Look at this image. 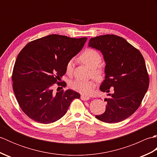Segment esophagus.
<instances>
[{
  "label": "esophagus",
  "mask_w": 157,
  "mask_h": 157,
  "mask_svg": "<svg viewBox=\"0 0 157 157\" xmlns=\"http://www.w3.org/2000/svg\"><path fill=\"white\" fill-rule=\"evenodd\" d=\"M80 98L82 100H83V101H88V100L90 99V98L88 97V96H86L84 95H81Z\"/></svg>",
  "instance_id": "34e87169"
}]
</instances>
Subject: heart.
Here are the masks:
<instances>
[{
    "mask_svg": "<svg viewBox=\"0 0 157 157\" xmlns=\"http://www.w3.org/2000/svg\"><path fill=\"white\" fill-rule=\"evenodd\" d=\"M79 60L82 63L91 69V75L96 80L101 81L104 78L105 70L102 66L99 64L101 63L102 56L101 54L92 48H87L79 56ZM73 68V61L69 60L66 65V72L71 74ZM70 88L80 94L90 95L95 86V82L93 80H82L76 79L70 83Z\"/></svg>",
    "mask_w": 157,
    "mask_h": 157,
    "instance_id": "heart-1",
    "label": "heart"
}]
</instances>
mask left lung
Masks as SVG:
<instances>
[{"label": "left lung", "mask_w": 157, "mask_h": 157, "mask_svg": "<svg viewBox=\"0 0 157 157\" xmlns=\"http://www.w3.org/2000/svg\"><path fill=\"white\" fill-rule=\"evenodd\" d=\"M88 46L101 51L105 61V79L101 91L109 92L105 99V112L96 115L100 121L115 123L131 116L144 98L149 86V76L141 52L124 38L106 34L90 40Z\"/></svg>", "instance_id": "1"}]
</instances>
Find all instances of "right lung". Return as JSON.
Listing matches in <instances>:
<instances>
[{
    "label": "right lung",
    "instance_id": "add662e5",
    "mask_svg": "<svg viewBox=\"0 0 157 157\" xmlns=\"http://www.w3.org/2000/svg\"><path fill=\"white\" fill-rule=\"evenodd\" d=\"M86 40V37L51 34L29 42L20 51L12 73L13 88L19 106L29 118L44 124L53 123L65 115L73 99L80 98L72 90L55 94L52 86L65 87V82H59L67 63Z\"/></svg>",
    "mask_w": 157,
    "mask_h": 157
}]
</instances>
